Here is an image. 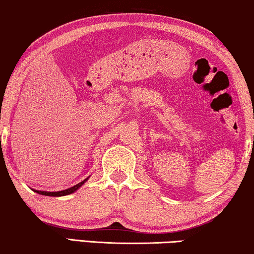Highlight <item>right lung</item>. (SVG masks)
I'll return each mask as SVG.
<instances>
[{"label": "right lung", "mask_w": 254, "mask_h": 254, "mask_svg": "<svg viewBox=\"0 0 254 254\" xmlns=\"http://www.w3.org/2000/svg\"><path fill=\"white\" fill-rule=\"evenodd\" d=\"M88 179H89V177H88V178H86V179L83 180V182L78 183L77 185L70 187V189H67V190H58V192H46V190H34V192H36V193H38V194H41V195H47V196H64V195H69V194L76 192V190H77L79 189V187H81V186L83 185V184H84Z\"/></svg>", "instance_id": "1"}]
</instances>
